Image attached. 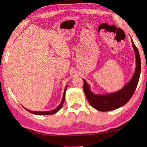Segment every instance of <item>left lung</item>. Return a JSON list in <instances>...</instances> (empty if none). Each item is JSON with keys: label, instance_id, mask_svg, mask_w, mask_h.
Segmentation results:
<instances>
[{"label": "left lung", "instance_id": "obj_1", "mask_svg": "<svg viewBox=\"0 0 147 147\" xmlns=\"http://www.w3.org/2000/svg\"><path fill=\"white\" fill-rule=\"evenodd\" d=\"M131 40L136 54V70L130 82H128L123 88L111 93L94 94L91 91L89 84L83 79L84 91L86 98L91 106L98 111H108L121 108L130 100L136 91L141 73V58L138 49L134 43L132 39H131Z\"/></svg>", "mask_w": 147, "mask_h": 147}]
</instances>
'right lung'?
Segmentation results:
<instances>
[{
    "label": "right lung",
    "instance_id": "obj_1",
    "mask_svg": "<svg viewBox=\"0 0 147 147\" xmlns=\"http://www.w3.org/2000/svg\"><path fill=\"white\" fill-rule=\"evenodd\" d=\"M67 86L65 87V90H64V93H63V98H62V100L61 102L59 105L56 108H55L54 109H53V110H51V111H31V110H29V109H26L27 111H29L30 113H33V114H36V115H53V114H54L58 112V111L61 108L62 106H63V102L65 101V92L67 90Z\"/></svg>",
    "mask_w": 147,
    "mask_h": 147
}]
</instances>
